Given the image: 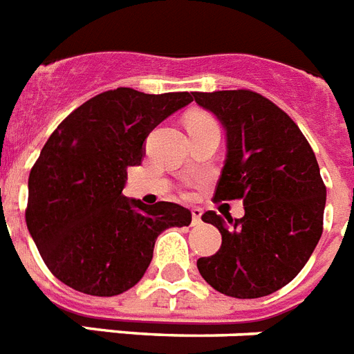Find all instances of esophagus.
<instances>
[{"label": "esophagus", "mask_w": 354, "mask_h": 354, "mask_svg": "<svg viewBox=\"0 0 354 354\" xmlns=\"http://www.w3.org/2000/svg\"><path fill=\"white\" fill-rule=\"evenodd\" d=\"M192 212V225H200L201 223V214H203V210L200 209V207H194V209H191Z\"/></svg>", "instance_id": "34e87169"}]
</instances>
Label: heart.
Returning a JSON list of instances; mask_svg holds the SVG:
<instances>
[{
  "mask_svg": "<svg viewBox=\"0 0 354 354\" xmlns=\"http://www.w3.org/2000/svg\"><path fill=\"white\" fill-rule=\"evenodd\" d=\"M210 122H216L210 115H205V113H194L189 117V126L192 124H210Z\"/></svg>",
  "mask_w": 354,
  "mask_h": 354,
  "instance_id": "obj_1",
  "label": "heart"
}]
</instances>
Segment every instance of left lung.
Listing matches in <instances>:
<instances>
[{
    "mask_svg": "<svg viewBox=\"0 0 354 354\" xmlns=\"http://www.w3.org/2000/svg\"><path fill=\"white\" fill-rule=\"evenodd\" d=\"M194 100L227 129V162L212 200H243L245 216L225 225L221 248L198 259L201 277L219 293L257 299L286 286L322 236L326 185L311 145L288 113L252 90L201 93Z\"/></svg>",
    "mask_w": 354,
    "mask_h": 354,
    "instance_id": "8db88e82",
    "label": "left lung"
}]
</instances>
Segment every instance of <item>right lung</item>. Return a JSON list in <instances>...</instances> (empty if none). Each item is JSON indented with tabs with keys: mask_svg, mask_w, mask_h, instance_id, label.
I'll return each mask as SVG.
<instances>
[{
	"mask_svg": "<svg viewBox=\"0 0 354 354\" xmlns=\"http://www.w3.org/2000/svg\"><path fill=\"white\" fill-rule=\"evenodd\" d=\"M189 102V91L117 88L86 100L50 135L28 176L25 218L61 283L86 295H120L144 277L156 237L189 227L191 210L182 205H144L122 194L145 138Z\"/></svg>",
	"mask_w": 354,
	"mask_h": 354,
	"instance_id": "right-lung-1",
	"label": "right lung"
}]
</instances>
